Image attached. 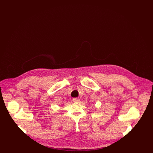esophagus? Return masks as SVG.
Returning a JSON list of instances; mask_svg holds the SVG:
<instances>
[{
	"instance_id": "obj_1",
	"label": "esophagus",
	"mask_w": 153,
	"mask_h": 153,
	"mask_svg": "<svg viewBox=\"0 0 153 153\" xmlns=\"http://www.w3.org/2000/svg\"><path fill=\"white\" fill-rule=\"evenodd\" d=\"M73 101L74 102H79L80 101L79 98H74L73 99Z\"/></svg>"
}]
</instances>
